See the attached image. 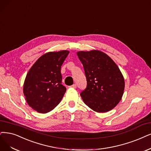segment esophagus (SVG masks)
I'll use <instances>...</instances> for the list:
<instances>
[{
  "instance_id": "1",
  "label": "esophagus",
  "mask_w": 151,
  "mask_h": 151,
  "mask_svg": "<svg viewBox=\"0 0 151 151\" xmlns=\"http://www.w3.org/2000/svg\"><path fill=\"white\" fill-rule=\"evenodd\" d=\"M70 88H76V84H74V85H73L70 86Z\"/></svg>"
}]
</instances>
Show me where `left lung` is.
Listing matches in <instances>:
<instances>
[{"instance_id": "1", "label": "left lung", "mask_w": 151, "mask_h": 151, "mask_svg": "<svg viewBox=\"0 0 151 151\" xmlns=\"http://www.w3.org/2000/svg\"><path fill=\"white\" fill-rule=\"evenodd\" d=\"M87 86L80 95L84 103L97 113H106L119 103L124 90V77L108 55L99 50L80 51Z\"/></svg>"}]
</instances>
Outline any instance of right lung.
I'll return each mask as SVG.
<instances>
[{
  "label": "right lung",
  "instance_id": "1",
  "mask_svg": "<svg viewBox=\"0 0 151 151\" xmlns=\"http://www.w3.org/2000/svg\"><path fill=\"white\" fill-rule=\"evenodd\" d=\"M69 53L62 50L45 53L27 73L24 94L28 104L38 113L50 112L62 99L66 88L61 85V66Z\"/></svg>",
  "mask_w": 151,
  "mask_h": 151
}]
</instances>
